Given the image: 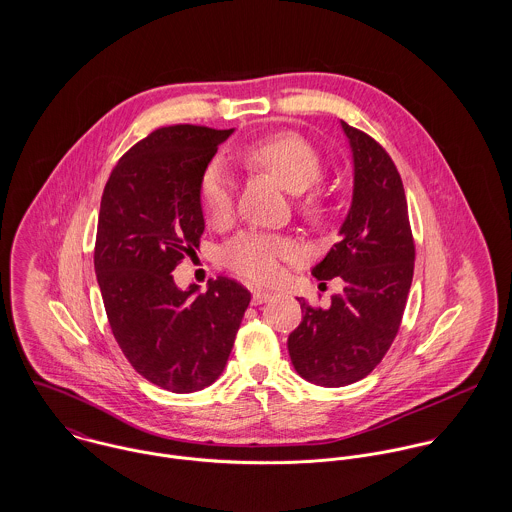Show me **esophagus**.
Masks as SVG:
<instances>
[{
  "mask_svg": "<svg viewBox=\"0 0 512 512\" xmlns=\"http://www.w3.org/2000/svg\"><path fill=\"white\" fill-rule=\"evenodd\" d=\"M268 299H272V292H268V290H254L252 292V305H262Z\"/></svg>",
  "mask_w": 512,
  "mask_h": 512,
  "instance_id": "obj_1",
  "label": "esophagus"
}]
</instances>
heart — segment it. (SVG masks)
<instances>
[{"label":"heart","instance_id":"obj_1","mask_svg":"<svg viewBox=\"0 0 512 512\" xmlns=\"http://www.w3.org/2000/svg\"><path fill=\"white\" fill-rule=\"evenodd\" d=\"M244 155L270 171L282 187L292 193L309 189L323 171L317 147L295 132L264 136L244 149ZM199 199L205 217L213 224L230 219L234 209V179L222 161H213L199 181ZM222 264L240 278L252 282H274L284 264L301 258V248L290 238L244 230L230 238L220 250Z\"/></svg>","mask_w":512,"mask_h":512}]
</instances>
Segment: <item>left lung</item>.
I'll use <instances>...</instances> for the list:
<instances>
[{"label":"left lung","instance_id":"1","mask_svg":"<svg viewBox=\"0 0 512 512\" xmlns=\"http://www.w3.org/2000/svg\"><path fill=\"white\" fill-rule=\"evenodd\" d=\"M353 153V199L339 242L311 270L317 280L341 278L331 305L299 297L303 319L288 339L297 374L339 388L374 370L390 349L414 276V240L400 173L365 132L341 120Z\"/></svg>","mask_w":512,"mask_h":512}]
</instances>
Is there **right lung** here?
Segmentation results:
<instances>
[{"instance_id": "1", "label": "right lung", "mask_w": 512, "mask_h": 512, "mask_svg": "<svg viewBox=\"0 0 512 512\" xmlns=\"http://www.w3.org/2000/svg\"><path fill=\"white\" fill-rule=\"evenodd\" d=\"M232 132L159 128L120 157L102 193L94 270L112 333L130 365L177 394L219 378L250 303L234 280L219 276L201 293L171 276L199 248V181Z\"/></svg>"}]
</instances>
